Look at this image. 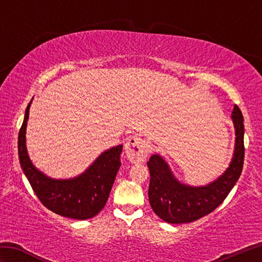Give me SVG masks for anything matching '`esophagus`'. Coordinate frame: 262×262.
<instances>
[{
  "mask_svg": "<svg viewBox=\"0 0 262 262\" xmlns=\"http://www.w3.org/2000/svg\"><path fill=\"white\" fill-rule=\"evenodd\" d=\"M148 152H149L148 144L137 136L130 137L125 144L126 157L132 163L145 162Z\"/></svg>",
  "mask_w": 262,
  "mask_h": 262,
  "instance_id": "esophagus-1",
  "label": "esophagus"
}]
</instances>
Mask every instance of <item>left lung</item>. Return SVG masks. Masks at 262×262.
Masks as SVG:
<instances>
[{"instance_id": "obj_1", "label": "left lung", "mask_w": 262, "mask_h": 262, "mask_svg": "<svg viewBox=\"0 0 262 262\" xmlns=\"http://www.w3.org/2000/svg\"><path fill=\"white\" fill-rule=\"evenodd\" d=\"M231 118L235 130L233 158L224 173L208 185H186L177 179L168 162L160 154H153L149 158L148 199L154 213L161 220L170 224L197 221L219 207L235 186L244 161L243 116L237 105L233 108Z\"/></svg>"}]
</instances>
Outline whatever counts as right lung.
<instances>
[{"label":"right lung","mask_w":262,"mask_h":262,"mask_svg":"<svg viewBox=\"0 0 262 262\" xmlns=\"http://www.w3.org/2000/svg\"><path fill=\"white\" fill-rule=\"evenodd\" d=\"M32 100L27 105L19 132L18 152L22 171L39 200L54 213L74 220L96 216L107 203L111 188L120 168L122 145L102 152L83 172L70 179H54L38 170L28 154L26 145L27 122Z\"/></svg>","instance_id":"obj_1"}]
</instances>
